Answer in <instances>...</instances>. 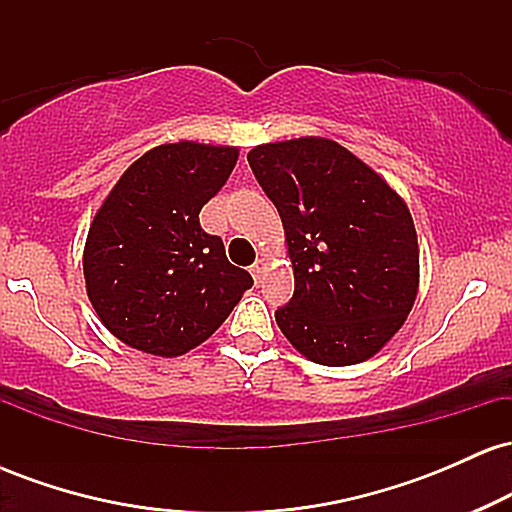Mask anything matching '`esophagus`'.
<instances>
[{"instance_id": "obj_1", "label": "esophagus", "mask_w": 512, "mask_h": 512, "mask_svg": "<svg viewBox=\"0 0 512 512\" xmlns=\"http://www.w3.org/2000/svg\"><path fill=\"white\" fill-rule=\"evenodd\" d=\"M264 267H267V262H264L262 257H260V260H257L255 264H252V267H250V274H252V279H255V284H260V281H262Z\"/></svg>"}]
</instances>
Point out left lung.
I'll return each mask as SVG.
<instances>
[{"instance_id":"8db88e82","label":"left lung","mask_w":512,"mask_h":512,"mask_svg":"<svg viewBox=\"0 0 512 512\" xmlns=\"http://www.w3.org/2000/svg\"><path fill=\"white\" fill-rule=\"evenodd\" d=\"M284 223L296 289L276 310L286 339L320 366L378 354L419 289V243L402 197L330 139L262 144L248 154Z\"/></svg>"}]
</instances>
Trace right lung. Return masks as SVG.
I'll return each mask as SVG.
<instances>
[{
    "label": "right lung",
    "mask_w": 512,
    "mask_h": 512,
    "mask_svg": "<svg viewBox=\"0 0 512 512\" xmlns=\"http://www.w3.org/2000/svg\"><path fill=\"white\" fill-rule=\"evenodd\" d=\"M238 161L236 146L163 144L129 166L93 216L84 248L88 301L120 342L180 356L221 327L252 286L199 211Z\"/></svg>",
    "instance_id": "obj_1"
}]
</instances>
